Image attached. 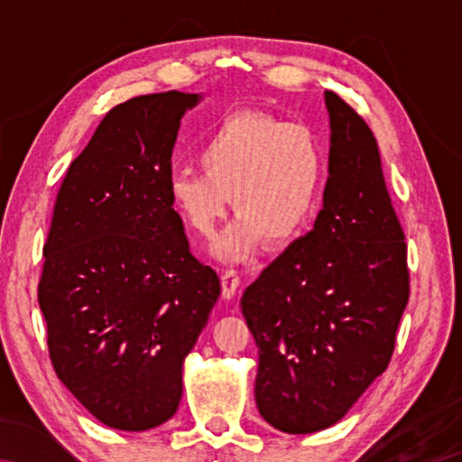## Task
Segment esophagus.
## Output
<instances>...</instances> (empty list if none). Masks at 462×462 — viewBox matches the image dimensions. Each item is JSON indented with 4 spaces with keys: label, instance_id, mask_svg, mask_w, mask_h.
Masks as SVG:
<instances>
[{
    "label": "esophagus",
    "instance_id": "obj_1",
    "mask_svg": "<svg viewBox=\"0 0 462 462\" xmlns=\"http://www.w3.org/2000/svg\"><path fill=\"white\" fill-rule=\"evenodd\" d=\"M240 273L236 270H224L222 272V296L230 300L236 290L240 288Z\"/></svg>",
    "mask_w": 462,
    "mask_h": 462
}]
</instances>
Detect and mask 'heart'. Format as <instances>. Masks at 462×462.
I'll return each instance as SVG.
<instances>
[{
  "label": "heart",
  "instance_id": "obj_1",
  "mask_svg": "<svg viewBox=\"0 0 462 462\" xmlns=\"http://www.w3.org/2000/svg\"><path fill=\"white\" fill-rule=\"evenodd\" d=\"M200 169L174 166L166 194L176 214L208 238L228 200L238 210L216 244L224 258H246L262 236L288 242L316 208L326 152L316 131L280 116L238 111L222 116L196 146Z\"/></svg>",
  "mask_w": 462,
  "mask_h": 462
}]
</instances>
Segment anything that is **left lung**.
Wrapping results in <instances>:
<instances>
[{
  "label": "left lung",
  "mask_w": 462,
  "mask_h": 462,
  "mask_svg": "<svg viewBox=\"0 0 462 462\" xmlns=\"http://www.w3.org/2000/svg\"><path fill=\"white\" fill-rule=\"evenodd\" d=\"M329 176L313 230L240 300L258 346L256 405L290 435L336 425L387 369L409 301L407 244L367 123L326 91Z\"/></svg>",
  "instance_id": "8db88e82"
}]
</instances>
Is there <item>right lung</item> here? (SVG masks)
<instances>
[{
  "instance_id": "obj_1",
  "label": "right lung",
  "mask_w": 462,
  "mask_h": 462,
  "mask_svg": "<svg viewBox=\"0 0 462 462\" xmlns=\"http://www.w3.org/2000/svg\"><path fill=\"white\" fill-rule=\"evenodd\" d=\"M200 99L166 91L116 105L57 192L39 282L49 357L111 429L176 413L184 357L220 296L166 194L180 119Z\"/></svg>"
}]
</instances>
